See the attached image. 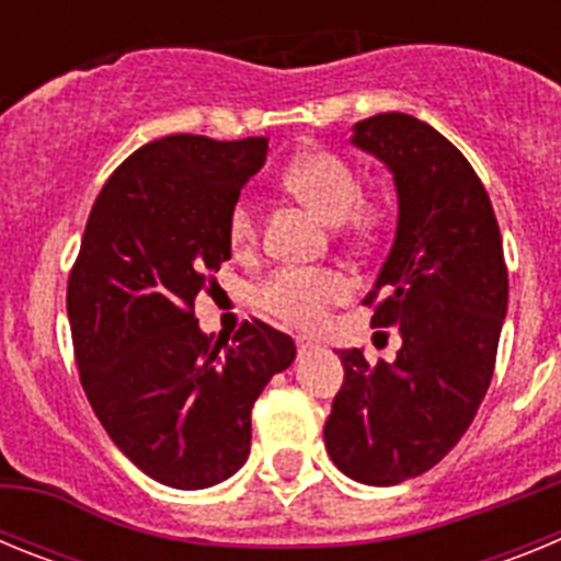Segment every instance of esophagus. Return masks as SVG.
Returning a JSON list of instances; mask_svg holds the SVG:
<instances>
[{
    "instance_id": "obj_1",
    "label": "esophagus",
    "mask_w": 561,
    "mask_h": 561,
    "mask_svg": "<svg viewBox=\"0 0 561 561\" xmlns=\"http://www.w3.org/2000/svg\"><path fill=\"white\" fill-rule=\"evenodd\" d=\"M311 348H317L314 340H309V336H300V340H297V351H300V354H306V351Z\"/></svg>"
}]
</instances>
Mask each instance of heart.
Returning <instances> with one entry per match:
<instances>
[{
  "label": "heart",
  "mask_w": 561,
  "mask_h": 561,
  "mask_svg": "<svg viewBox=\"0 0 561 561\" xmlns=\"http://www.w3.org/2000/svg\"><path fill=\"white\" fill-rule=\"evenodd\" d=\"M284 187L320 213L331 225H345L351 238L370 232V216L362 207V180L351 162L331 151H306L284 171ZM232 250L244 252L257 244V213L250 199H238L227 219ZM351 297V280L336 270H277L257 289V304L272 317L295 325L317 329L331 306Z\"/></svg>",
  "instance_id": "obj_1"
}]
</instances>
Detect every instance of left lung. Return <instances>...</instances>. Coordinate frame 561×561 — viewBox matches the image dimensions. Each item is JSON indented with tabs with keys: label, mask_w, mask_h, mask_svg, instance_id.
Listing matches in <instances>:
<instances>
[{
	"label": "left lung",
	"mask_w": 561,
	"mask_h": 561,
	"mask_svg": "<svg viewBox=\"0 0 561 561\" xmlns=\"http://www.w3.org/2000/svg\"><path fill=\"white\" fill-rule=\"evenodd\" d=\"M354 146L393 171L399 227L362 304L399 325L393 362L340 351L345 381L325 419L340 472L396 485L433 469L483 401L508 306L503 238L483 182L440 131L385 112L354 126Z\"/></svg>",
	"instance_id": "8db88e82"
}]
</instances>
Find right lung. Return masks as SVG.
I'll use <instances>...</instances> for the list:
<instances>
[{"instance_id": "add662e5", "label": "right lung", "mask_w": 561, "mask_h": 561, "mask_svg": "<svg viewBox=\"0 0 561 561\" xmlns=\"http://www.w3.org/2000/svg\"><path fill=\"white\" fill-rule=\"evenodd\" d=\"M266 160L264 137L171 134L114 168L67 284L78 374L108 438L173 489L221 483L250 455V413L295 359L284 331L252 320L202 334L196 295L230 257L227 219Z\"/></svg>"}]
</instances>
